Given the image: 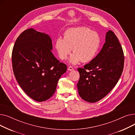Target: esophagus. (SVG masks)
Returning <instances> with one entry per match:
<instances>
[{
    "label": "esophagus",
    "mask_w": 135,
    "mask_h": 135,
    "mask_svg": "<svg viewBox=\"0 0 135 135\" xmlns=\"http://www.w3.org/2000/svg\"><path fill=\"white\" fill-rule=\"evenodd\" d=\"M68 70H69V71H72V70H74V69L72 67L69 66V67H68Z\"/></svg>",
    "instance_id": "esophagus-1"
}]
</instances>
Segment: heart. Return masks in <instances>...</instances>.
<instances>
[{"mask_svg": "<svg viewBox=\"0 0 135 135\" xmlns=\"http://www.w3.org/2000/svg\"><path fill=\"white\" fill-rule=\"evenodd\" d=\"M101 44V37L97 32L86 27L69 28L63 34V38H58L55 41V47L59 57L67 59L72 51L69 62L76 65L80 61L88 63L96 56Z\"/></svg>", "mask_w": 135, "mask_h": 135, "instance_id": "b5f03b06", "label": "heart"}]
</instances>
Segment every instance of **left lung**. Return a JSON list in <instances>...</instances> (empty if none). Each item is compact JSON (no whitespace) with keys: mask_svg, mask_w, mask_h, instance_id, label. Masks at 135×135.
<instances>
[{"mask_svg":"<svg viewBox=\"0 0 135 135\" xmlns=\"http://www.w3.org/2000/svg\"><path fill=\"white\" fill-rule=\"evenodd\" d=\"M124 63L122 47L114 32L109 31L101 51L83 68L78 69L80 78L77 88L81 98L95 103L105 97L118 83Z\"/></svg>","mask_w":135,"mask_h":135,"instance_id":"8db88e82","label":"left lung"}]
</instances>
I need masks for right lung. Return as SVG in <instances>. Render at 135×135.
<instances>
[{
    "instance_id": "1",
    "label": "right lung",
    "mask_w": 135,
    "mask_h": 135,
    "mask_svg": "<svg viewBox=\"0 0 135 135\" xmlns=\"http://www.w3.org/2000/svg\"><path fill=\"white\" fill-rule=\"evenodd\" d=\"M49 35L33 28L25 30L17 38L12 52L14 75L25 93L37 102L45 101L55 93L67 66L51 52Z\"/></svg>"
}]
</instances>
